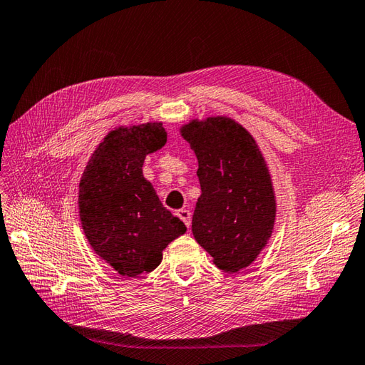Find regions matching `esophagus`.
Returning a JSON list of instances; mask_svg holds the SVG:
<instances>
[{"label":"esophagus","mask_w":365,"mask_h":365,"mask_svg":"<svg viewBox=\"0 0 365 365\" xmlns=\"http://www.w3.org/2000/svg\"><path fill=\"white\" fill-rule=\"evenodd\" d=\"M176 215L180 217L181 220L184 222V225L189 228V226H190V210H187V209H180V210H178V212H176Z\"/></svg>","instance_id":"esophagus-1"}]
</instances>
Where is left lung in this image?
I'll return each mask as SVG.
<instances>
[{"mask_svg":"<svg viewBox=\"0 0 365 365\" xmlns=\"http://www.w3.org/2000/svg\"><path fill=\"white\" fill-rule=\"evenodd\" d=\"M181 135L198 159L193 237L218 269L236 273L272 237L277 200L269 167L253 135L230 117L192 120Z\"/></svg>","mask_w":365,"mask_h":365,"instance_id":"obj_1","label":"left lung"}]
</instances>
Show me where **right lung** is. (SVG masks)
Listing matches in <instances>:
<instances>
[{
	"instance_id": "right-lung-1",
	"label": "right lung",
	"mask_w": 365,
	"mask_h": 365,
	"mask_svg": "<svg viewBox=\"0 0 365 365\" xmlns=\"http://www.w3.org/2000/svg\"><path fill=\"white\" fill-rule=\"evenodd\" d=\"M165 142L160 121L118 126L96 147L81 178L78 206L86 237L121 277L155 270L165 247L187 231L142 173L145 158Z\"/></svg>"
}]
</instances>
